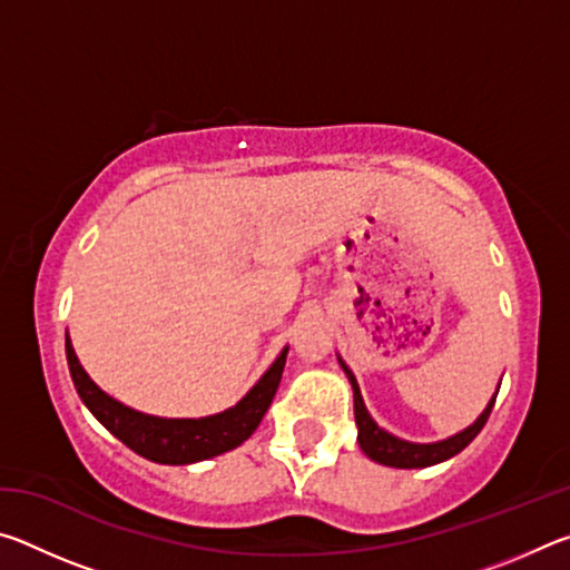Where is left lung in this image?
I'll list each match as a JSON object with an SVG mask.
<instances>
[{
	"instance_id": "1",
	"label": "left lung",
	"mask_w": 570,
	"mask_h": 570,
	"mask_svg": "<svg viewBox=\"0 0 570 570\" xmlns=\"http://www.w3.org/2000/svg\"><path fill=\"white\" fill-rule=\"evenodd\" d=\"M340 364L346 372V377H350L352 390H354V420H356V428H360V435H356V440H360V448L364 450L366 458H372L374 462H380V465H390V468H407V470L410 468H430V465H438V462H442V460H450L452 455H458V452L465 450L470 442L478 438V432L485 428V422L490 417V412H493V404L498 397V392H495V397L490 400L485 412H482L468 430H462L460 435L442 440V442H432V445H414V442H404L400 438L390 435V432H384L382 428H377V422L370 417V412H366V407H364L360 384H356L352 370L342 360H340Z\"/></svg>"
}]
</instances>
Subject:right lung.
<instances>
[{"mask_svg":"<svg viewBox=\"0 0 570 570\" xmlns=\"http://www.w3.org/2000/svg\"><path fill=\"white\" fill-rule=\"evenodd\" d=\"M65 352L77 394L122 445H128L132 452L153 462H163V465H188V462L208 460L220 455V452L234 450L254 435V430L264 420L268 404L274 400L278 382H282L288 350L278 354L272 370L258 380L256 387L236 407L204 420H163L125 407V404L108 397L85 374L75 356L70 336H65Z\"/></svg>","mask_w":570,"mask_h":570,"instance_id":"obj_1","label":"right lung"}]
</instances>
